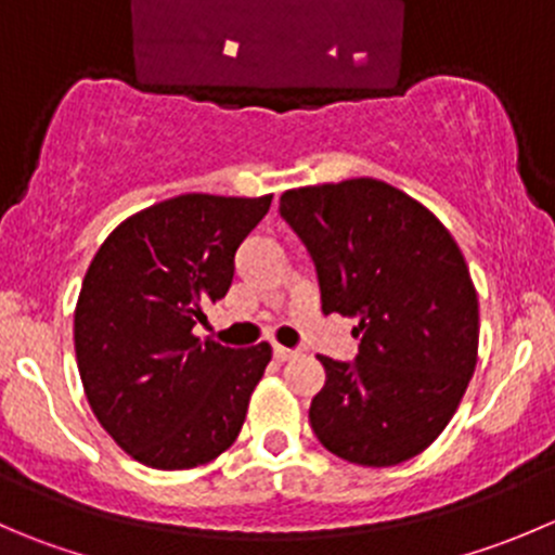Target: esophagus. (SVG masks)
Segmentation results:
<instances>
[{
	"label": "esophagus",
	"instance_id": "1",
	"mask_svg": "<svg viewBox=\"0 0 555 555\" xmlns=\"http://www.w3.org/2000/svg\"><path fill=\"white\" fill-rule=\"evenodd\" d=\"M295 349H287V347H273V358L279 360V363H284V360H293L295 358Z\"/></svg>",
	"mask_w": 555,
	"mask_h": 555
}]
</instances>
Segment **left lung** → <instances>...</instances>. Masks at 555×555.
I'll list each match as a JSON object with an SVG mask.
<instances>
[{
	"mask_svg": "<svg viewBox=\"0 0 555 555\" xmlns=\"http://www.w3.org/2000/svg\"><path fill=\"white\" fill-rule=\"evenodd\" d=\"M279 214L314 260L322 311L358 320L354 360L320 354L317 439L349 464L414 459L444 431L477 365L480 309L459 244L376 179L289 190Z\"/></svg>",
	"mask_w": 555,
	"mask_h": 555,
	"instance_id": "8db88e82",
	"label": "left lung"
}]
</instances>
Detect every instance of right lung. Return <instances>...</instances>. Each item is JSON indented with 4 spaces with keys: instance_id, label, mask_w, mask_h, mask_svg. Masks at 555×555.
Instances as JSON below:
<instances>
[{
    "instance_id": "right-lung-1",
    "label": "right lung",
    "mask_w": 555,
    "mask_h": 555,
    "mask_svg": "<svg viewBox=\"0 0 555 555\" xmlns=\"http://www.w3.org/2000/svg\"><path fill=\"white\" fill-rule=\"evenodd\" d=\"M271 197H170L124 219L86 271L75 306L80 382L113 442L152 469L208 464L241 434L271 344L222 347L195 325L228 295L235 249Z\"/></svg>"
}]
</instances>
